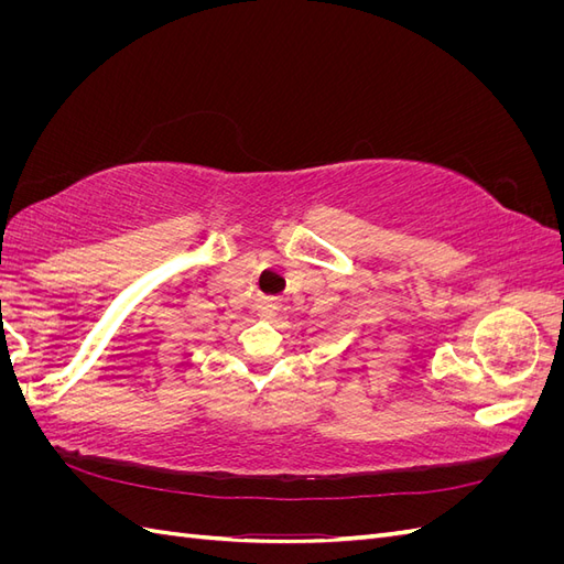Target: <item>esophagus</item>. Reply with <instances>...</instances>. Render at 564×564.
Masks as SVG:
<instances>
[{
  "label": "esophagus",
  "mask_w": 564,
  "mask_h": 564,
  "mask_svg": "<svg viewBox=\"0 0 564 564\" xmlns=\"http://www.w3.org/2000/svg\"><path fill=\"white\" fill-rule=\"evenodd\" d=\"M275 311H278L275 305H268V308L263 311V317H272V315H275Z\"/></svg>",
  "instance_id": "1"
}]
</instances>
